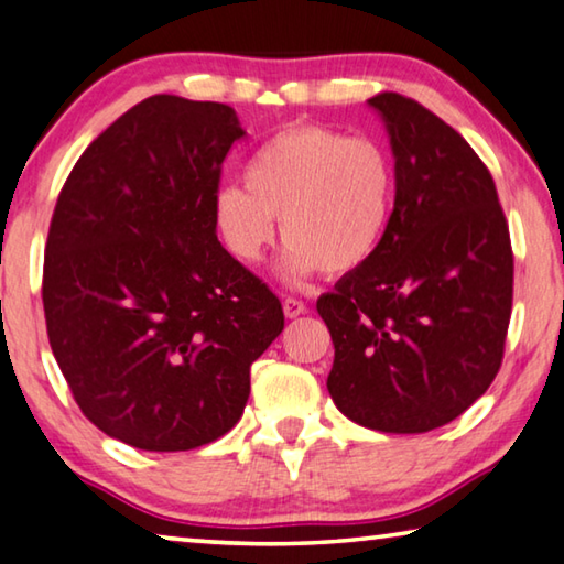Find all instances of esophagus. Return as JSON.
Segmentation results:
<instances>
[{
	"label": "esophagus",
	"mask_w": 564,
	"mask_h": 564,
	"mask_svg": "<svg viewBox=\"0 0 564 564\" xmlns=\"http://www.w3.org/2000/svg\"><path fill=\"white\" fill-rule=\"evenodd\" d=\"M282 310H284V315H288L290 319H294V317H302V315H307V304H304L302 300H297V297H284L282 300Z\"/></svg>",
	"instance_id": "34e87169"
}]
</instances>
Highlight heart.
Masks as SVG:
<instances>
[{
    "mask_svg": "<svg viewBox=\"0 0 564 564\" xmlns=\"http://www.w3.org/2000/svg\"><path fill=\"white\" fill-rule=\"evenodd\" d=\"M397 195L392 154L369 137L325 124H294L249 156L245 184L215 195V225L239 262L254 264L274 242L288 245L282 272L300 282L322 270L352 274L390 232Z\"/></svg>",
    "mask_w": 564,
    "mask_h": 564,
    "instance_id": "heart-1",
    "label": "heart"
}]
</instances>
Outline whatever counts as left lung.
Here are the masks:
<instances>
[{
    "mask_svg": "<svg viewBox=\"0 0 564 564\" xmlns=\"http://www.w3.org/2000/svg\"><path fill=\"white\" fill-rule=\"evenodd\" d=\"M390 134V232L322 294L335 345L327 390L362 427L417 435L459 417L502 365L512 245L495 180L463 134L420 101L369 99Z\"/></svg>",
    "mask_w": 564,
    "mask_h": 564,
    "instance_id": "1",
    "label": "left lung"
}]
</instances>
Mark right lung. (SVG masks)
<instances>
[{
	"label": "right lung",
	"mask_w": 564,
	"mask_h": 564,
	"mask_svg": "<svg viewBox=\"0 0 564 564\" xmlns=\"http://www.w3.org/2000/svg\"><path fill=\"white\" fill-rule=\"evenodd\" d=\"M232 107L154 95L79 156L54 207L42 302L85 417L137 449L215 442L284 327L276 294L217 239Z\"/></svg>",
	"instance_id": "right-lung-1"
}]
</instances>
